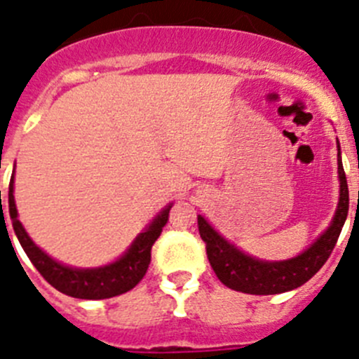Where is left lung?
Masks as SVG:
<instances>
[{
  "instance_id": "8db88e82",
  "label": "left lung",
  "mask_w": 359,
  "mask_h": 359,
  "mask_svg": "<svg viewBox=\"0 0 359 359\" xmlns=\"http://www.w3.org/2000/svg\"><path fill=\"white\" fill-rule=\"evenodd\" d=\"M338 177H340V202L331 225L296 259L283 260V262H264L244 255L243 251L226 243L202 216H198L200 237L205 243L207 259L217 280L229 289L244 294H257V296L287 292L306 283L330 259L349 212V187H347L346 172L341 166L340 152H338Z\"/></svg>"
}]
</instances>
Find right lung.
I'll return each instance as SVG.
<instances>
[{
	"instance_id": "right-lung-1",
	"label": "right lung",
	"mask_w": 359,
	"mask_h": 359,
	"mask_svg": "<svg viewBox=\"0 0 359 359\" xmlns=\"http://www.w3.org/2000/svg\"><path fill=\"white\" fill-rule=\"evenodd\" d=\"M172 205H168L156 219L152 225L140 233L133 246L129 248L126 255L116 262L109 264L99 269H72L58 264L48 257L35 246L28 233L22 229L21 221L18 219V209L13 202V177L8 186V212L12 217L13 232L18 236L22 250L26 251L28 259L36 267L43 280L51 283L56 290L67 294V296L78 297V299H106V297L118 296L136 287L145 276L150 264V251L154 243L163 232V226L168 223V214Z\"/></svg>"
}]
</instances>
